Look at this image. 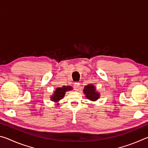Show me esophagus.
<instances>
[{
  "instance_id": "esophagus-1",
  "label": "esophagus",
  "mask_w": 148,
  "mask_h": 148,
  "mask_svg": "<svg viewBox=\"0 0 148 148\" xmlns=\"http://www.w3.org/2000/svg\"><path fill=\"white\" fill-rule=\"evenodd\" d=\"M80 89V86H79V83H77V82H76L74 85V89L75 91H79V89Z\"/></svg>"
}]
</instances>
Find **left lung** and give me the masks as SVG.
<instances>
[{
    "label": "left lung",
    "instance_id": "8db88e82",
    "mask_svg": "<svg viewBox=\"0 0 148 148\" xmlns=\"http://www.w3.org/2000/svg\"><path fill=\"white\" fill-rule=\"evenodd\" d=\"M84 93L86 98L91 101H96L100 97V94L97 92L96 88L92 84H89L84 87Z\"/></svg>",
    "mask_w": 148,
    "mask_h": 148
}]
</instances>
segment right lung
I'll use <instances>...</instances> for the list:
<instances>
[{
  "mask_svg": "<svg viewBox=\"0 0 148 148\" xmlns=\"http://www.w3.org/2000/svg\"><path fill=\"white\" fill-rule=\"evenodd\" d=\"M72 89V87L70 86H62V87H58L54 91V94L51 97V100L52 101L57 102L63 98L65 92L68 91H71Z\"/></svg>",
  "mask_w": 148,
  "mask_h": 148,
  "instance_id": "add662e5",
  "label": "right lung"
}]
</instances>
